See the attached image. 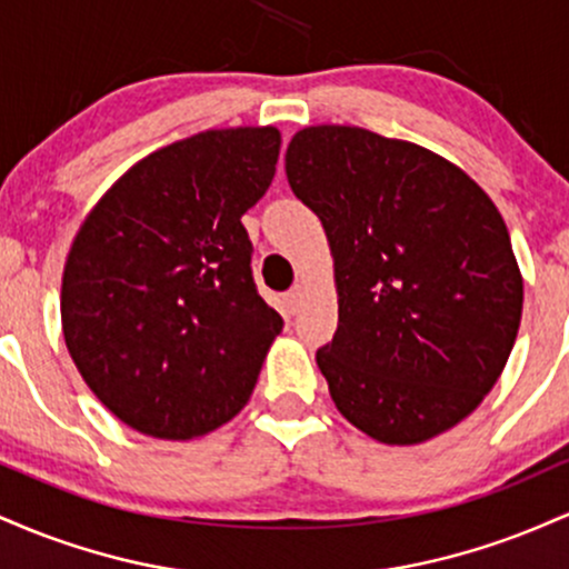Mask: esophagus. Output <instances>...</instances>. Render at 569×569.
I'll return each mask as SVG.
<instances>
[{
	"label": "esophagus",
	"mask_w": 569,
	"mask_h": 569,
	"mask_svg": "<svg viewBox=\"0 0 569 569\" xmlns=\"http://www.w3.org/2000/svg\"><path fill=\"white\" fill-rule=\"evenodd\" d=\"M283 302H286V310H289V316H293V312L299 310V305H302V286H293V289L283 297Z\"/></svg>",
	"instance_id": "esophagus-1"
}]
</instances>
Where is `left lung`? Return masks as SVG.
I'll return each mask as SVG.
<instances>
[{"instance_id": "left-lung-1", "label": "left lung", "mask_w": 569, "mask_h": 569, "mask_svg": "<svg viewBox=\"0 0 569 569\" xmlns=\"http://www.w3.org/2000/svg\"><path fill=\"white\" fill-rule=\"evenodd\" d=\"M286 176L335 257L339 326L316 361L345 420L398 447L466 420L525 302L489 194L426 147L350 126L299 130Z\"/></svg>"}]
</instances>
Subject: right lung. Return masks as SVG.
I'll return each mask as SVG.
<instances>
[{
  "label": "right lung",
  "instance_id": "right-lung-1",
  "mask_svg": "<svg viewBox=\"0 0 569 569\" xmlns=\"http://www.w3.org/2000/svg\"><path fill=\"white\" fill-rule=\"evenodd\" d=\"M278 128L202 130L136 162L69 248L63 339L126 426L184 441L253 393L283 318L259 297L240 217L276 176Z\"/></svg>",
  "mask_w": 569,
  "mask_h": 569
}]
</instances>
